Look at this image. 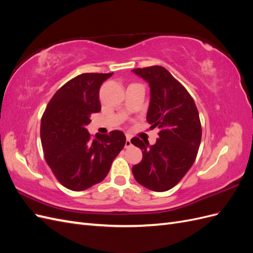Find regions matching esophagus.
<instances>
[{"mask_svg":"<svg viewBox=\"0 0 253 253\" xmlns=\"http://www.w3.org/2000/svg\"><path fill=\"white\" fill-rule=\"evenodd\" d=\"M126 149L132 147V142H131V138H129V136H126Z\"/></svg>","mask_w":253,"mask_h":253,"instance_id":"obj_1","label":"esophagus"}]
</instances>
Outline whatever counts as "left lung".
I'll return each instance as SVG.
<instances>
[{
    "label": "left lung",
    "mask_w": 253,
    "mask_h": 253,
    "mask_svg": "<svg viewBox=\"0 0 253 253\" xmlns=\"http://www.w3.org/2000/svg\"><path fill=\"white\" fill-rule=\"evenodd\" d=\"M149 83L151 100L147 121L158 127L156 143L134 137L131 142L142 151V160L132 168L137 182L149 190L172 189L195 162L202 140V125L193 98L163 66L134 68Z\"/></svg>",
    "instance_id": "1"
}]
</instances>
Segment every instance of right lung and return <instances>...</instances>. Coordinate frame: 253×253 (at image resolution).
<instances>
[{
	"instance_id": "1",
	"label": "right lung",
	"mask_w": 253,
	"mask_h": 253,
	"mask_svg": "<svg viewBox=\"0 0 253 253\" xmlns=\"http://www.w3.org/2000/svg\"><path fill=\"white\" fill-rule=\"evenodd\" d=\"M113 73H86L73 78L52 96L41 119L44 158L61 185L83 191L102 181L126 144L121 131L91 137L90 115L101 110L99 89Z\"/></svg>"
}]
</instances>
